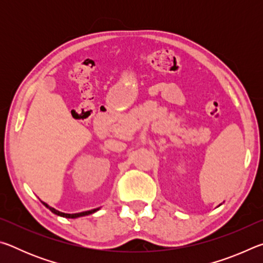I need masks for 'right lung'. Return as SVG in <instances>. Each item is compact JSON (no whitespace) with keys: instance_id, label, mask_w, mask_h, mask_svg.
Listing matches in <instances>:
<instances>
[{"instance_id":"right-lung-1","label":"right lung","mask_w":263,"mask_h":263,"mask_svg":"<svg viewBox=\"0 0 263 263\" xmlns=\"http://www.w3.org/2000/svg\"><path fill=\"white\" fill-rule=\"evenodd\" d=\"M44 205H45L47 209H50V210H51L53 213H55V215L61 216V217H65V218H78V217H82V216H88V215H91V213L96 212L97 210H100V208H97V209H92V210L84 211V212H80V213H64V212H60V211L55 210L54 208L48 206L46 203H44Z\"/></svg>"}]
</instances>
